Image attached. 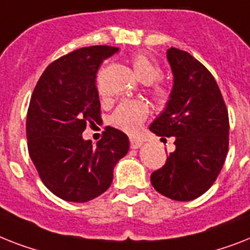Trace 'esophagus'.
<instances>
[{
    "label": "esophagus",
    "mask_w": 250,
    "mask_h": 250,
    "mask_svg": "<svg viewBox=\"0 0 250 250\" xmlns=\"http://www.w3.org/2000/svg\"><path fill=\"white\" fill-rule=\"evenodd\" d=\"M129 144H131V149H139V147L143 146V141L140 139H136V137H131Z\"/></svg>",
    "instance_id": "esophagus-1"
}]
</instances>
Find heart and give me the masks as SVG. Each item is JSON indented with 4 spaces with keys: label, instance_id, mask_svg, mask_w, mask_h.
<instances>
[{
    "label": "heart",
    "instance_id": "heart-1",
    "mask_svg": "<svg viewBox=\"0 0 250 250\" xmlns=\"http://www.w3.org/2000/svg\"><path fill=\"white\" fill-rule=\"evenodd\" d=\"M132 69L136 77L144 83H153L160 76V68L149 55L136 54L131 59ZM154 93L159 101H164L167 99L168 92L163 86H155ZM149 114V107L145 103L139 100L123 101L111 115V125L117 128L133 133L140 128L146 117Z\"/></svg>",
    "mask_w": 250,
    "mask_h": 250
}]
</instances>
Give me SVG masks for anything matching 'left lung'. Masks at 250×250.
<instances>
[{
    "label": "left lung",
    "mask_w": 250,
    "mask_h": 250,
    "mask_svg": "<svg viewBox=\"0 0 250 250\" xmlns=\"http://www.w3.org/2000/svg\"><path fill=\"white\" fill-rule=\"evenodd\" d=\"M173 86L164 110L150 125L174 137V151L151 173V185L178 202L199 198L216 181L229 150V113L216 79L202 62L178 48L167 50Z\"/></svg>",
    "instance_id": "left-lung-1"
}]
</instances>
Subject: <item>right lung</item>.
Wrapping results in <instances>:
<instances>
[{
	"mask_svg": "<svg viewBox=\"0 0 250 250\" xmlns=\"http://www.w3.org/2000/svg\"><path fill=\"white\" fill-rule=\"evenodd\" d=\"M117 47L91 46L46 68L30 99L26 139L30 159L44 186L62 200L86 203L109 188L119 159L128 153L125 133L106 127L92 145L82 132L100 121L96 73Z\"/></svg>",
	"mask_w": 250,
	"mask_h": 250,
	"instance_id": "obj_1",
	"label": "right lung"
}]
</instances>
